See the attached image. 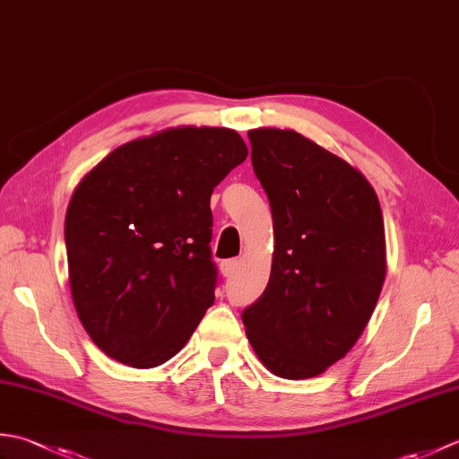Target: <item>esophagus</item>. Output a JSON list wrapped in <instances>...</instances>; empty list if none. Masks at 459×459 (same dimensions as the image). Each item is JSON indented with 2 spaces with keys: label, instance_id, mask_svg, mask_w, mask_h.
I'll return each instance as SVG.
<instances>
[{
  "label": "esophagus",
  "instance_id": "1",
  "mask_svg": "<svg viewBox=\"0 0 459 459\" xmlns=\"http://www.w3.org/2000/svg\"><path fill=\"white\" fill-rule=\"evenodd\" d=\"M238 268V260H224L221 262V272L224 278H232Z\"/></svg>",
  "mask_w": 459,
  "mask_h": 459
}]
</instances>
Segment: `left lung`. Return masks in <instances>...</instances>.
Masks as SVG:
<instances>
[{
    "instance_id": "8db88e82",
    "label": "left lung",
    "mask_w": 459,
    "mask_h": 459,
    "mask_svg": "<svg viewBox=\"0 0 459 459\" xmlns=\"http://www.w3.org/2000/svg\"><path fill=\"white\" fill-rule=\"evenodd\" d=\"M248 138L276 245L268 286L242 324L270 373L311 378L353 349L377 307L383 212L363 173L301 134L256 128Z\"/></svg>"
}]
</instances>
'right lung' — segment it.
<instances>
[{
  "instance_id": "obj_1",
  "label": "right lung",
  "mask_w": 459,
  "mask_h": 459,
  "mask_svg": "<svg viewBox=\"0 0 459 459\" xmlns=\"http://www.w3.org/2000/svg\"><path fill=\"white\" fill-rule=\"evenodd\" d=\"M247 155L235 130L178 126L120 145L76 185L68 281L106 355L152 368L187 343L214 301L211 193Z\"/></svg>"
}]
</instances>
